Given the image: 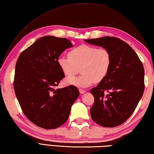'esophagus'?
Returning a JSON list of instances; mask_svg holds the SVG:
<instances>
[{
	"mask_svg": "<svg viewBox=\"0 0 154 154\" xmlns=\"http://www.w3.org/2000/svg\"><path fill=\"white\" fill-rule=\"evenodd\" d=\"M79 93H80L81 94H84L85 93V91L82 89H79Z\"/></svg>",
	"mask_w": 154,
	"mask_h": 154,
	"instance_id": "esophagus-1",
	"label": "esophagus"
}]
</instances>
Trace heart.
I'll list each match as a JSON object with an SVG mask.
<instances>
[{
    "label": "heart",
    "instance_id": "b5f03b06",
    "mask_svg": "<svg viewBox=\"0 0 154 154\" xmlns=\"http://www.w3.org/2000/svg\"><path fill=\"white\" fill-rule=\"evenodd\" d=\"M69 56L60 55L57 64L67 77L77 74L81 68V75L68 77L65 83L78 87H88L94 82H100L106 77L112 63L109 51L105 48L86 44L81 45L69 52Z\"/></svg>",
    "mask_w": 154,
    "mask_h": 154
}]
</instances>
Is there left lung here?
<instances>
[{"instance_id": "8db88e82", "label": "left lung", "mask_w": 154, "mask_h": 154, "mask_svg": "<svg viewBox=\"0 0 154 154\" xmlns=\"http://www.w3.org/2000/svg\"><path fill=\"white\" fill-rule=\"evenodd\" d=\"M109 51L112 63L106 77L90 91L94 102L93 120L103 127L123 124L135 110L144 91V69L134 50L114 37L85 40Z\"/></svg>"}]
</instances>
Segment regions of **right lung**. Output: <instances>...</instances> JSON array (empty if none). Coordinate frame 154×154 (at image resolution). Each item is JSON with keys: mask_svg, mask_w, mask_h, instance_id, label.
Returning a JSON list of instances; mask_svg holds the SVG:
<instances>
[{"mask_svg": "<svg viewBox=\"0 0 154 154\" xmlns=\"http://www.w3.org/2000/svg\"><path fill=\"white\" fill-rule=\"evenodd\" d=\"M71 47L66 38L42 37L22 52L16 63V98L25 116L42 128L54 129L63 124L79 95L73 85L55 88L65 77L57 58Z\"/></svg>", "mask_w": 154, "mask_h": 154, "instance_id": "add662e5", "label": "right lung"}]
</instances>
